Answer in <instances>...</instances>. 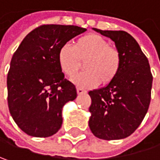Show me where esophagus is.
Returning <instances> with one entry per match:
<instances>
[{
    "instance_id": "obj_1",
    "label": "esophagus",
    "mask_w": 160,
    "mask_h": 160,
    "mask_svg": "<svg viewBox=\"0 0 160 160\" xmlns=\"http://www.w3.org/2000/svg\"><path fill=\"white\" fill-rule=\"evenodd\" d=\"M77 93L78 95H82V94H85L86 93V92L85 91H83L82 89H80V88H78L77 89Z\"/></svg>"
}]
</instances>
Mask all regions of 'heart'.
I'll return each mask as SVG.
<instances>
[{"instance_id":"1","label":"heart","mask_w":160,"mask_h":160,"mask_svg":"<svg viewBox=\"0 0 160 160\" xmlns=\"http://www.w3.org/2000/svg\"><path fill=\"white\" fill-rule=\"evenodd\" d=\"M61 70L71 78L77 74L85 62L86 72L77 75L72 81L81 89H91L101 81L106 85L115 79L121 66V56L116 48L110 46L109 42L96 34H89L80 37L74 48L66 44L58 54Z\"/></svg>"}]
</instances>
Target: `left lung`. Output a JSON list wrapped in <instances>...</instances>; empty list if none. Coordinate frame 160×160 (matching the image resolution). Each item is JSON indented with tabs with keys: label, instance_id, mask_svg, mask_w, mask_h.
Here are the masks:
<instances>
[{
	"label": "left lung",
	"instance_id": "obj_1",
	"mask_svg": "<svg viewBox=\"0 0 160 160\" xmlns=\"http://www.w3.org/2000/svg\"><path fill=\"white\" fill-rule=\"evenodd\" d=\"M92 29L114 42L121 66L111 83L89 92L92 99L89 126L96 138L123 139L136 131L148 110L153 80L149 63L127 32Z\"/></svg>",
	"mask_w": 160,
	"mask_h": 160
}]
</instances>
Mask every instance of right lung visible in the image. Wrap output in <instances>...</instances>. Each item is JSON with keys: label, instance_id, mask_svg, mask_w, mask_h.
I'll list each match as a JSON object with an SVG mask.
<instances>
[{"label": "right lung", "instance_id": "add662e5", "mask_svg": "<svg viewBox=\"0 0 160 160\" xmlns=\"http://www.w3.org/2000/svg\"><path fill=\"white\" fill-rule=\"evenodd\" d=\"M86 31L76 25L47 24L23 38L7 76L8 106L19 128L35 138H48L62 124V109L77 97L58 64L59 48Z\"/></svg>", "mask_w": 160, "mask_h": 160}]
</instances>
